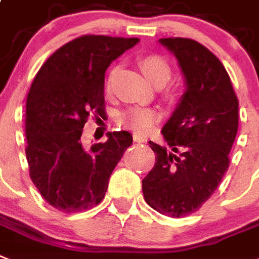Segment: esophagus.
<instances>
[{"mask_svg": "<svg viewBox=\"0 0 259 259\" xmlns=\"http://www.w3.org/2000/svg\"><path fill=\"white\" fill-rule=\"evenodd\" d=\"M134 141H136V142H138V144H144L145 141V138L144 137H141V136H134Z\"/></svg>", "mask_w": 259, "mask_h": 259, "instance_id": "obj_1", "label": "esophagus"}]
</instances>
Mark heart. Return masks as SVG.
I'll list each match as a JSON object with an SVG mask.
<instances>
[{"label": "heart", "instance_id": "1", "mask_svg": "<svg viewBox=\"0 0 259 259\" xmlns=\"http://www.w3.org/2000/svg\"><path fill=\"white\" fill-rule=\"evenodd\" d=\"M141 68L144 70L145 75L148 77L149 81H151L154 85H165L171 78V66L169 61L158 54H150V56L144 57L140 62ZM115 73V69H111L109 74V82L111 81L113 75ZM159 118L158 111L154 109L149 108H134L129 110L123 115V121L129 126H132L137 133L145 134L150 132L153 125H154Z\"/></svg>", "mask_w": 259, "mask_h": 259}]
</instances>
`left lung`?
Segmentation results:
<instances>
[{
    "instance_id": "8db88e82",
    "label": "left lung",
    "mask_w": 259,
    "mask_h": 259,
    "mask_svg": "<svg viewBox=\"0 0 259 259\" xmlns=\"http://www.w3.org/2000/svg\"><path fill=\"white\" fill-rule=\"evenodd\" d=\"M158 41L177 58L186 89L162 127L174 153L149 142L155 165L142 191L153 209L178 218L197 211L224 178L238 130V98L224 65L199 42Z\"/></svg>"
}]
</instances>
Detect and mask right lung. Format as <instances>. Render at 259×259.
<instances>
[{"label":"right lung","mask_w":259,"mask_h":259,"mask_svg":"<svg viewBox=\"0 0 259 259\" xmlns=\"http://www.w3.org/2000/svg\"><path fill=\"white\" fill-rule=\"evenodd\" d=\"M138 38L82 35L65 44L41 66L26 98V158L30 178L46 202L65 213L98 205L109 178L133 142L129 132L82 145L90 114L104 117L106 69Z\"/></svg>","instance_id":"obj_1"}]
</instances>
